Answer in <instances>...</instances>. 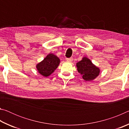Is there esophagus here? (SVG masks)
Segmentation results:
<instances>
[{
    "label": "esophagus",
    "mask_w": 129,
    "mask_h": 129,
    "mask_svg": "<svg viewBox=\"0 0 129 129\" xmlns=\"http://www.w3.org/2000/svg\"><path fill=\"white\" fill-rule=\"evenodd\" d=\"M67 61L68 62H72L73 61V58H67Z\"/></svg>",
    "instance_id": "esophagus-1"
}]
</instances>
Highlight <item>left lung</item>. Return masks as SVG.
<instances>
[{
	"instance_id": "1",
	"label": "left lung",
	"mask_w": 129,
	"mask_h": 129,
	"mask_svg": "<svg viewBox=\"0 0 129 129\" xmlns=\"http://www.w3.org/2000/svg\"><path fill=\"white\" fill-rule=\"evenodd\" d=\"M76 67L78 72L82 76V78L85 81L93 80L99 75L100 70L94 65L88 58L84 57L82 59L77 62Z\"/></svg>"
}]
</instances>
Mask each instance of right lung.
Listing matches in <instances>:
<instances>
[{
  "instance_id": "add662e5",
  "label": "right lung",
  "mask_w": 129,
  "mask_h": 129,
  "mask_svg": "<svg viewBox=\"0 0 129 129\" xmlns=\"http://www.w3.org/2000/svg\"><path fill=\"white\" fill-rule=\"evenodd\" d=\"M60 60L56 55L49 53L42 61L36 65L38 72L44 77H48L53 72L59 65Z\"/></svg>"
}]
</instances>
